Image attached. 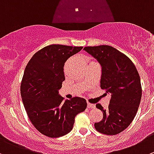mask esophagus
Segmentation results:
<instances>
[{
  "label": "esophagus",
  "instance_id": "34e87169",
  "mask_svg": "<svg viewBox=\"0 0 154 154\" xmlns=\"http://www.w3.org/2000/svg\"><path fill=\"white\" fill-rule=\"evenodd\" d=\"M88 108H95V104L93 103H88Z\"/></svg>",
  "mask_w": 154,
  "mask_h": 154
}]
</instances>
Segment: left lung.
Wrapping results in <instances>:
<instances>
[{"mask_svg":"<svg viewBox=\"0 0 154 154\" xmlns=\"http://www.w3.org/2000/svg\"><path fill=\"white\" fill-rule=\"evenodd\" d=\"M84 50L100 64V88L111 94L106 109L96 104L103 116L95 122L94 128L102 134L115 135L131 123L138 109L142 94L138 72L126 55L109 45L85 47Z\"/></svg>","mask_w":154,"mask_h":154,"instance_id":"1","label":"left lung"}]
</instances>
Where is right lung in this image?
I'll use <instances>...</instances> for the list:
<instances>
[{
    "mask_svg": "<svg viewBox=\"0 0 154 154\" xmlns=\"http://www.w3.org/2000/svg\"><path fill=\"white\" fill-rule=\"evenodd\" d=\"M83 47L51 45L36 52L28 63L21 85L23 103L32 125L42 134L59 137L72 129L75 117L87 107L79 97L63 101L59 90L65 80L66 61Z\"/></svg>",
    "mask_w": 154,
    "mask_h": 154,
    "instance_id": "add662e5",
    "label": "right lung"
}]
</instances>
